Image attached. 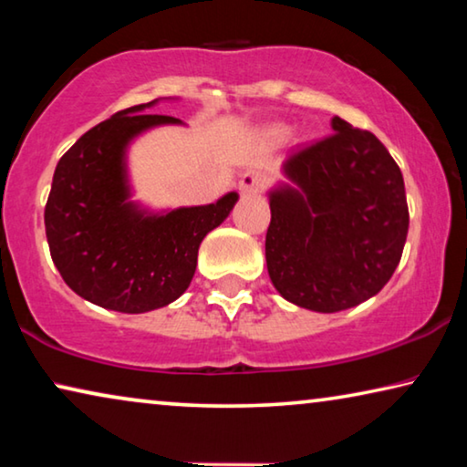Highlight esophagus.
<instances>
[{"label":"esophagus","mask_w":467,"mask_h":467,"mask_svg":"<svg viewBox=\"0 0 467 467\" xmlns=\"http://www.w3.org/2000/svg\"><path fill=\"white\" fill-rule=\"evenodd\" d=\"M265 184V174L261 170H246L244 174L240 176V191L246 195L259 193Z\"/></svg>","instance_id":"esophagus-1"}]
</instances>
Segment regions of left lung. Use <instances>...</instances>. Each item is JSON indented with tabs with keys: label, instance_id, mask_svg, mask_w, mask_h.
<instances>
[{
	"label": "left lung",
	"instance_id": "1",
	"mask_svg": "<svg viewBox=\"0 0 467 467\" xmlns=\"http://www.w3.org/2000/svg\"><path fill=\"white\" fill-rule=\"evenodd\" d=\"M289 155L293 184L270 191L265 261L286 302L315 312L359 306L393 276L408 235L404 176L374 133L340 117Z\"/></svg>",
	"mask_w": 467,
	"mask_h": 467
}]
</instances>
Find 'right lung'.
<instances>
[{"instance_id": "add662e5", "label": "right lung", "mask_w": 467, "mask_h": 467, "mask_svg": "<svg viewBox=\"0 0 467 467\" xmlns=\"http://www.w3.org/2000/svg\"><path fill=\"white\" fill-rule=\"evenodd\" d=\"M149 104L112 114L78 138L55 168L44 208L50 257L74 293L101 308L140 315L182 296L208 232L227 219L238 193L208 206L149 214L130 202L125 150L140 133L178 125Z\"/></svg>"}]
</instances>
